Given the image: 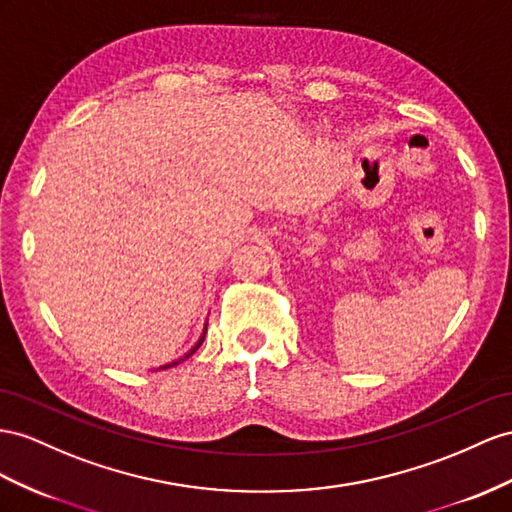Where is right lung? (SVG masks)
I'll return each mask as SVG.
<instances>
[{
  "mask_svg": "<svg viewBox=\"0 0 512 512\" xmlns=\"http://www.w3.org/2000/svg\"><path fill=\"white\" fill-rule=\"evenodd\" d=\"M203 339H205V333H203V337L199 339V342H196V346H194V348H192V350L188 352V355H186V357H183V359H188V357H192V355H194V352H196V350H199V346L203 344ZM183 359H179V361H183ZM179 361H173V363H168V365H162V370H166V368H173V365H177Z\"/></svg>",
  "mask_w": 512,
  "mask_h": 512,
  "instance_id": "right-lung-1",
  "label": "right lung"
}]
</instances>
